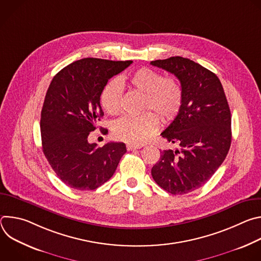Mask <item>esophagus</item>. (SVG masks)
<instances>
[{
    "mask_svg": "<svg viewBox=\"0 0 261 261\" xmlns=\"http://www.w3.org/2000/svg\"><path fill=\"white\" fill-rule=\"evenodd\" d=\"M140 147H142V145H140V144H132V143L127 144L128 151H133V150H136V148H140Z\"/></svg>",
    "mask_w": 261,
    "mask_h": 261,
    "instance_id": "obj_1",
    "label": "esophagus"
}]
</instances>
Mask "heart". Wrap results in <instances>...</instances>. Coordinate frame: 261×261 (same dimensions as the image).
I'll list each match as a JSON object with an SVG mask.
<instances>
[{
  "label": "heart",
  "instance_id": "heart-1",
  "mask_svg": "<svg viewBox=\"0 0 261 261\" xmlns=\"http://www.w3.org/2000/svg\"><path fill=\"white\" fill-rule=\"evenodd\" d=\"M121 82L130 90L143 94L142 110L137 117H125L113 126L114 135L132 144H141L152 137L159 125L169 123L179 113L184 92L180 83L173 76H163L159 71L142 67L121 77ZM101 105L108 115L115 116L121 111L122 89L118 82H109L102 91Z\"/></svg>",
  "mask_w": 261,
  "mask_h": 261
}]
</instances>
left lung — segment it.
Returning a JSON list of instances; mask_svg holds the SVG:
<instances>
[{"label":"left lung","instance_id":"left-lung-1","mask_svg":"<svg viewBox=\"0 0 261 261\" xmlns=\"http://www.w3.org/2000/svg\"><path fill=\"white\" fill-rule=\"evenodd\" d=\"M177 77L184 99L179 113L161 133L179 146L160 152L152 176L165 191L180 195L203 186L225 160L231 143L229 105L215 73L181 57L152 61Z\"/></svg>","mask_w":261,"mask_h":261}]
</instances>
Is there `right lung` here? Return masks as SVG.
Here are the masks:
<instances>
[{
  "label": "right lung",
  "instance_id": "right-lung-1",
  "mask_svg": "<svg viewBox=\"0 0 261 261\" xmlns=\"http://www.w3.org/2000/svg\"><path fill=\"white\" fill-rule=\"evenodd\" d=\"M131 64L82 59L57 73L48 87L41 110L42 150L56 174L70 188L97 189L114 175L127 152L124 142L97 147L88 139L104 115L100 105L104 87Z\"/></svg>",
  "mask_w": 261,
  "mask_h": 261
}]
</instances>
